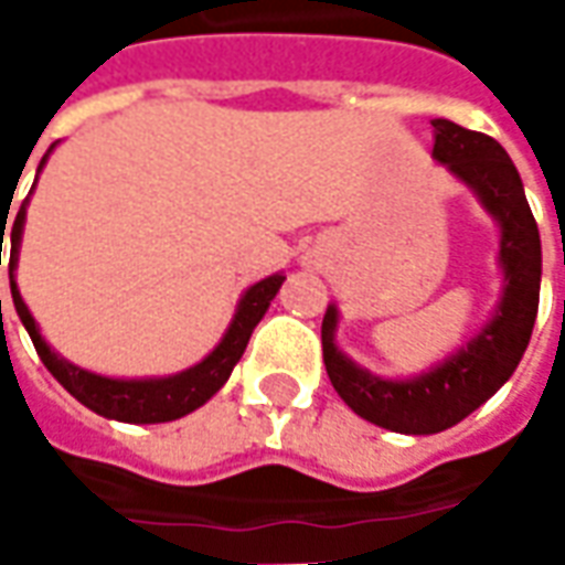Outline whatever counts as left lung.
Listing matches in <instances>:
<instances>
[{
  "instance_id": "1",
  "label": "left lung",
  "mask_w": 565,
  "mask_h": 565,
  "mask_svg": "<svg viewBox=\"0 0 565 565\" xmlns=\"http://www.w3.org/2000/svg\"><path fill=\"white\" fill-rule=\"evenodd\" d=\"M436 153L460 181L472 186L484 209L499 221V263L505 271V294L497 318L462 348L426 375L412 381H384L354 366L332 342L335 308H327L320 327L323 363L344 405L369 424L405 436H429L460 424L511 379L533 335L542 281V242L521 174L497 139L436 120Z\"/></svg>"
}]
</instances>
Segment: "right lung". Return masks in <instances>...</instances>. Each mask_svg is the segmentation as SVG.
Instances as JSON below:
<instances>
[{"instance_id":"obj_1","label":"right lung","mask_w":565,"mask_h":565,"mask_svg":"<svg viewBox=\"0 0 565 565\" xmlns=\"http://www.w3.org/2000/svg\"><path fill=\"white\" fill-rule=\"evenodd\" d=\"M44 162V160H42ZM23 217H26V202L20 205L18 217L11 223V259H8V275H11V296H14V308H18L23 327L30 332L35 351L42 356V363L47 372L54 375L63 387H66L81 405H87L90 412L103 417H115L124 424H166L174 417H184L190 412H196L199 405H205L221 391L233 366L242 360L247 348V339L257 327L266 308L278 294V287L284 284V275H271L266 281L254 284L235 311L230 330L223 335V342L211 351L199 366L186 369L181 375L172 379H150V381H117V379H103V375H93L84 369L72 366L63 356H56L47 342H44L39 330H35V320H32L30 308L23 306L20 299L18 284H14V266H18V247H20V233H23ZM2 223H8V214L2 211ZM6 235V226H2ZM0 266H2V238H0ZM2 306V302H0Z\"/></svg>"}]
</instances>
